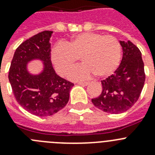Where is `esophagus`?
<instances>
[{"label":"esophagus","instance_id":"1","mask_svg":"<svg viewBox=\"0 0 155 155\" xmlns=\"http://www.w3.org/2000/svg\"><path fill=\"white\" fill-rule=\"evenodd\" d=\"M89 84V82H78V84H80V85H83V86H86Z\"/></svg>","mask_w":155,"mask_h":155}]
</instances>
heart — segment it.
<instances>
[{"mask_svg": "<svg viewBox=\"0 0 155 155\" xmlns=\"http://www.w3.org/2000/svg\"><path fill=\"white\" fill-rule=\"evenodd\" d=\"M79 57L83 64L69 74L70 78L86 79L94 74L100 78L107 77L116 71L121 61V43L114 36L83 33L55 45L51 52V61L61 75L67 74Z\"/></svg>", "mask_w": 155, "mask_h": 155, "instance_id": "obj_1", "label": "heart"}]
</instances>
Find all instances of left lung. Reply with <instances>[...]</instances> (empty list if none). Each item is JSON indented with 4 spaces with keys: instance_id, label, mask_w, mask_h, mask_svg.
<instances>
[{
    "instance_id": "left-lung-1",
    "label": "left lung",
    "mask_w": 155,
    "mask_h": 155,
    "mask_svg": "<svg viewBox=\"0 0 155 155\" xmlns=\"http://www.w3.org/2000/svg\"><path fill=\"white\" fill-rule=\"evenodd\" d=\"M120 43L123 49L121 64L114 74L101 81V94L92 99L95 107L107 113H123L132 107L140 96L145 81L141 51L131 41Z\"/></svg>"
}]
</instances>
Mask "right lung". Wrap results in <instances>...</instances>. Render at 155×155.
<instances>
[{
    "instance_id": "add662e5",
    "label": "right lung",
    "mask_w": 155,
    "mask_h": 155,
    "mask_svg": "<svg viewBox=\"0 0 155 155\" xmlns=\"http://www.w3.org/2000/svg\"><path fill=\"white\" fill-rule=\"evenodd\" d=\"M53 31L45 30L22 42L15 51L8 79L15 98L26 111L39 117L52 115L69 101L74 83L55 74L51 61L50 38ZM40 58L45 63L39 75H30L26 63Z\"/></svg>"
}]
</instances>
